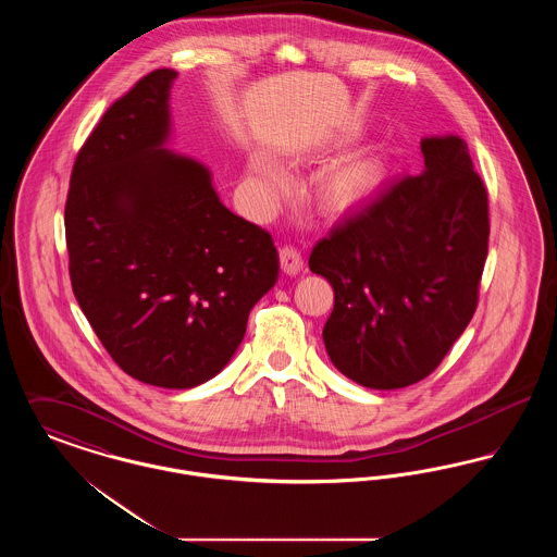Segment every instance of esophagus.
<instances>
[{
    "instance_id": "obj_1",
    "label": "esophagus",
    "mask_w": 557,
    "mask_h": 557,
    "mask_svg": "<svg viewBox=\"0 0 557 557\" xmlns=\"http://www.w3.org/2000/svg\"><path fill=\"white\" fill-rule=\"evenodd\" d=\"M280 265H282L284 273L296 275V273H300V269L305 267V259H302L300 250H296V248H292V246H284V248L280 250Z\"/></svg>"
}]
</instances>
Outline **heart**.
<instances>
[{"label": "heart", "instance_id": "heart-1", "mask_svg": "<svg viewBox=\"0 0 557 557\" xmlns=\"http://www.w3.org/2000/svg\"><path fill=\"white\" fill-rule=\"evenodd\" d=\"M255 177H257V186L261 189V196L265 200H271L280 191V187L284 186L282 173L267 160L257 162ZM380 177H382V166L377 160H350L327 177L325 194L336 207H348L373 189L380 182Z\"/></svg>", "mask_w": 557, "mask_h": 557}]
</instances>
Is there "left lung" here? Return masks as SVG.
Instances as JSON below:
<instances>
[{
	"label": "left lung",
	"mask_w": 557,
	"mask_h": 557,
	"mask_svg": "<svg viewBox=\"0 0 557 557\" xmlns=\"http://www.w3.org/2000/svg\"><path fill=\"white\" fill-rule=\"evenodd\" d=\"M422 154V175L388 184L309 257L334 288L325 350L375 391L411 386L441 366L476 311L488 252V194L468 144L425 137Z\"/></svg>",
	"instance_id": "1"
}]
</instances>
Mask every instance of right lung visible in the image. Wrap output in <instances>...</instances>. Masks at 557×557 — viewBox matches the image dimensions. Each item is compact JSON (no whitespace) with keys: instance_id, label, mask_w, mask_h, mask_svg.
<instances>
[{"instance_id":"add662e5","label":"right lung","mask_w":557,"mask_h":557,"mask_svg":"<svg viewBox=\"0 0 557 557\" xmlns=\"http://www.w3.org/2000/svg\"><path fill=\"white\" fill-rule=\"evenodd\" d=\"M175 77L152 71L104 112L75 159L64 227L75 298L114 363L191 388L234 357L280 257L207 166L162 148Z\"/></svg>"}]
</instances>
